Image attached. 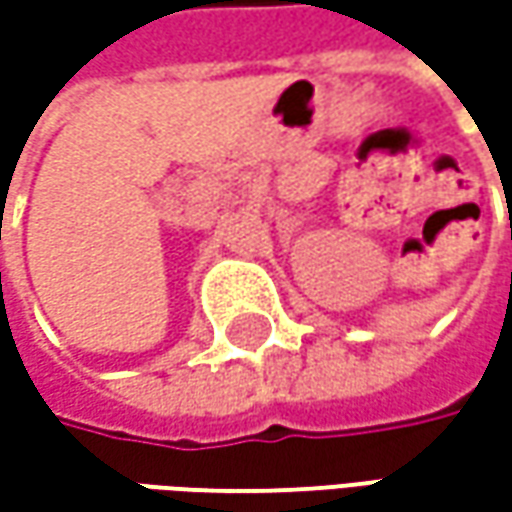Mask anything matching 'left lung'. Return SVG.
<instances>
[{
  "mask_svg": "<svg viewBox=\"0 0 512 512\" xmlns=\"http://www.w3.org/2000/svg\"><path fill=\"white\" fill-rule=\"evenodd\" d=\"M510 225H512V216H510Z\"/></svg>",
  "mask_w": 512,
  "mask_h": 512,
  "instance_id": "8db88e82",
  "label": "left lung"
}]
</instances>
